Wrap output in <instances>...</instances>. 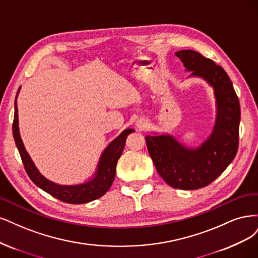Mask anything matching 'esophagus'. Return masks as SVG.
I'll return each mask as SVG.
<instances>
[{
    "mask_svg": "<svg viewBox=\"0 0 258 258\" xmlns=\"http://www.w3.org/2000/svg\"><path fill=\"white\" fill-rule=\"evenodd\" d=\"M137 126L140 128V130H145L147 127V123L144 122V121H138L137 122Z\"/></svg>",
    "mask_w": 258,
    "mask_h": 258,
    "instance_id": "1",
    "label": "esophagus"
}]
</instances>
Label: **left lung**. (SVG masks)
<instances>
[{
	"label": "left lung",
	"instance_id": "left-lung-1",
	"mask_svg": "<svg viewBox=\"0 0 258 258\" xmlns=\"http://www.w3.org/2000/svg\"><path fill=\"white\" fill-rule=\"evenodd\" d=\"M192 75L206 79L217 97L218 115L211 136L195 150L168 135L146 136L156 171L174 188L197 189L209 185L235 159L239 146L240 104L224 69L194 50L174 53Z\"/></svg>",
	"mask_w": 258,
	"mask_h": 258
}]
</instances>
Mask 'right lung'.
Instances as JSON below:
<instances>
[{"label": "right lung", "mask_w": 258, "mask_h": 258, "mask_svg": "<svg viewBox=\"0 0 258 258\" xmlns=\"http://www.w3.org/2000/svg\"><path fill=\"white\" fill-rule=\"evenodd\" d=\"M18 92L17 95L19 93ZM17 95H16L15 101V114L13 122V135L16 146L18 148L21 160L26 169L29 178L35 183L38 187H40L48 194L55 197L59 201L68 204H86L89 202L95 201V199L102 197L108 189L110 188L115 176V168H117V163L123 152L124 145H125V139L128 134L134 130H124L121 134L115 138L112 143L106 148V150L102 154L101 161L98 164V169L96 171L95 178L91 180L87 183L79 185H59L53 182L47 180L44 176H41L35 165L33 164L31 157L24 149L22 140L19 134L18 127V108H17Z\"/></svg>", "instance_id": "right-lung-1"}]
</instances>
